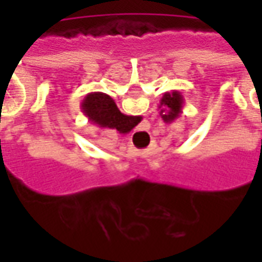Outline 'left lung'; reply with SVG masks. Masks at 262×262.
Segmentation results:
<instances>
[{"mask_svg": "<svg viewBox=\"0 0 262 262\" xmlns=\"http://www.w3.org/2000/svg\"><path fill=\"white\" fill-rule=\"evenodd\" d=\"M184 108V97L180 91L165 92L160 99V116L165 123H171L178 119L182 114Z\"/></svg>", "mask_w": 262, "mask_h": 262, "instance_id": "8db88e82", "label": "left lung"}]
</instances>
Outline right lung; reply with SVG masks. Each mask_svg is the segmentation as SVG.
<instances>
[{
	"label": "right lung",
	"mask_w": 262,
	"mask_h": 262,
	"mask_svg": "<svg viewBox=\"0 0 262 262\" xmlns=\"http://www.w3.org/2000/svg\"><path fill=\"white\" fill-rule=\"evenodd\" d=\"M81 112L102 129H115L122 135L140 123V116L122 114L112 98L103 92H90L81 102Z\"/></svg>",
	"instance_id": "1"
}]
</instances>
